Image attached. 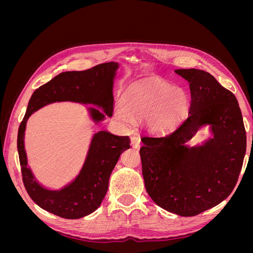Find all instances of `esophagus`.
Returning <instances> with one entry per match:
<instances>
[{"label": "esophagus", "mask_w": 253, "mask_h": 253, "mask_svg": "<svg viewBox=\"0 0 253 253\" xmlns=\"http://www.w3.org/2000/svg\"><path fill=\"white\" fill-rule=\"evenodd\" d=\"M132 145H133V148H135V149H139L140 145H141L140 137H138V136L132 137Z\"/></svg>", "instance_id": "34e87169"}]
</instances>
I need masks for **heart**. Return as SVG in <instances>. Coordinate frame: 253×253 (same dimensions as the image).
<instances>
[{
    "mask_svg": "<svg viewBox=\"0 0 253 253\" xmlns=\"http://www.w3.org/2000/svg\"><path fill=\"white\" fill-rule=\"evenodd\" d=\"M190 98L187 91L164 82L136 81L124 90L121 105L115 110V118L124 125L149 117L150 126L157 132L173 127L185 116Z\"/></svg>",
    "mask_w": 253,
    "mask_h": 253,
    "instance_id": "b5f03b06",
    "label": "heart"
}]
</instances>
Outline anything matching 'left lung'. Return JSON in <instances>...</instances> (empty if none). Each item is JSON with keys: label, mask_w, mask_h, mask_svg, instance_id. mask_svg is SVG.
<instances>
[{"label": "left lung", "mask_w": 253, "mask_h": 253, "mask_svg": "<svg viewBox=\"0 0 253 253\" xmlns=\"http://www.w3.org/2000/svg\"><path fill=\"white\" fill-rule=\"evenodd\" d=\"M175 73L189 82V115L170 134L142 137V175L156 205L194 216L232 192L246 153V131L235 96L212 75L196 68ZM206 124L211 125L212 138L202 146H186Z\"/></svg>", "instance_id": "left-lung-1"}]
</instances>
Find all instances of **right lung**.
<instances>
[{
    "mask_svg": "<svg viewBox=\"0 0 253 253\" xmlns=\"http://www.w3.org/2000/svg\"><path fill=\"white\" fill-rule=\"evenodd\" d=\"M118 63L108 62L86 71L61 73L37 88L30 98L26 114L19 126L18 152L22 178L30 198L42 209L63 218L76 219L93 213L101 205L109 188L112 171L121 153L129 149L128 136H116L108 131L96 133L91 139L85 162L77 177L61 190H48L35 179L27 167L24 132L30 115L46 104L73 101L95 104L108 116L113 115V83ZM95 122L104 119V114L88 109Z\"/></svg>",
    "mask_w": 253,
    "mask_h": 253,
    "instance_id": "1",
    "label": "right lung"
}]
</instances>
